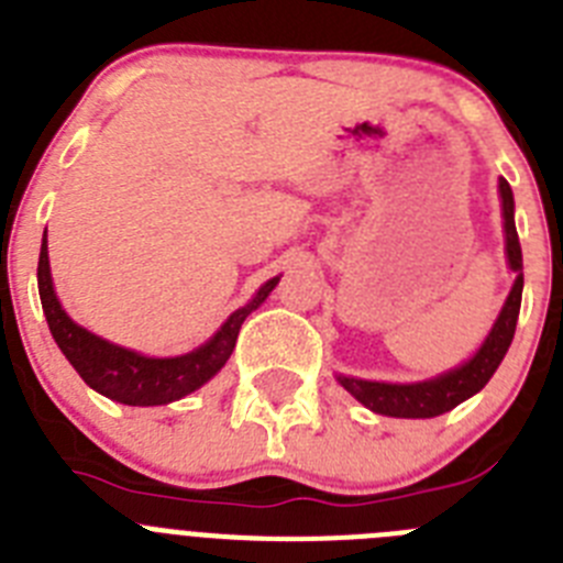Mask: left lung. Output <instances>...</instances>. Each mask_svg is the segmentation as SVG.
<instances>
[{
	"label": "left lung",
	"instance_id": "left-lung-1",
	"mask_svg": "<svg viewBox=\"0 0 563 563\" xmlns=\"http://www.w3.org/2000/svg\"><path fill=\"white\" fill-rule=\"evenodd\" d=\"M499 197H501V217H505V251L507 265L516 273V282L510 287L505 307L496 318L494 330L487 332L476 355L465 361L456 369L437 375L431 380L420 383H377L361 380V377L338 375V383L350 391L355 400L375 415L386 417H406V420H426V417H440L445 411L456 409L462 400L474 397L476 391L485 389V383L494 377L499 363L505 361L510 341L516 335V321H519L521 307V287H525V273H521V245L516 233L514 220V191L507 186L505 177H499Z\"/></svg>",
	"mask_w": 563,
	"mask_h": 563
}]
</instances>
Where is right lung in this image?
<instances>
[{
  "mask_svg": "<svg viewBox=\"0 0 563 563\" xmlns=\"http://www.w3.org/2000/svg\"><path fill=\"white\" fill-rule=\"evenodd\" d=\"M278 285V276L258 287L256 296L245 307H239L225 324L217 330L211 341L197 346L194 352L177 357H148L141 352L109 343L103 338L92 335L89 330L78 327L73 318L64 312L56 290H53V276H49L47 256V231L42 239V253H38V296H42L44 318L56 338L58 350L64 352L73 369L81 375L89 389L109 397L123 406H163L180 397L191 395L211 380L231 357L236 346V335L242 330V321L256 310L262 301Z\"/></svg>",
  "mask_w": 563,
  "mask_h": 563,
  "instance_id": "right-lung-1",
  "label": "right lung"
}]
</instances>
